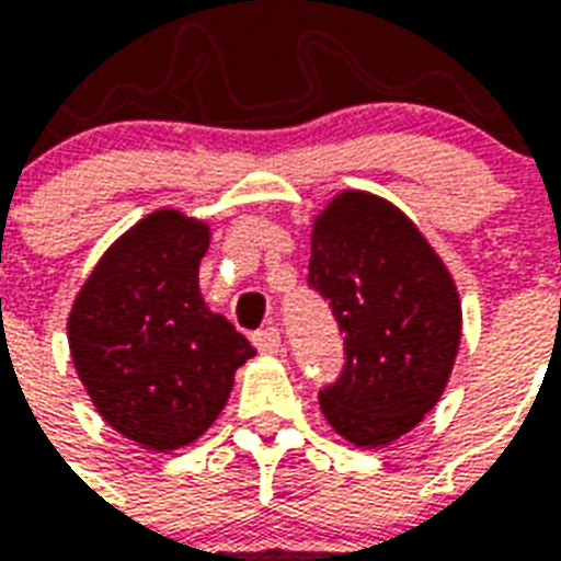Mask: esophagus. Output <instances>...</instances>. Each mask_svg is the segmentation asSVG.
<instances>
[{"label": "esophagus", "mask_w": 561, "mask_h": 561, "mask_svg": "<svg viewBox=\"0 0 561 561\" xmlns=\"http://www.w3.org/2000/svg\"><path fill=\"white\" fill-rule=\"evenodd\" d=\"M253 346L262 355H276V352L282 350V337H279V329H273V325H267V329H262V332L253 334Z\"/></svg>", "instance_id": "esophagus-1"}]
</instances>
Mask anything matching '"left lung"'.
Instances as JSON below:
<instances>
[{
    "instance_id": "obj_1",
    "label": "left lung",
    "mask_w": 561,
    "mask_h": 561,
    "mask_svg": "<svg viewBox=\"0 0 561 561\" xmlns=\"http://www.w3.org/2000/svg\"><path fill=\"white\" fill-rule=\"evenodd\" d=\"M308 285L329 299L346 352L320 390L323 416L358 448L390 445L451 378L462 332L451 273L404 211L350 188L314 218Z\"/></svg>"
}]
</instances>
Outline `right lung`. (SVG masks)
I'll list each match as a JSON object with an SVG mask.
<instances>
[{"label": "right lung", "instance_id": "add662e5", "mask_svg": "<svg viewBox=\"0 0 561 561\" xmlns=\"http://www.w3.org/2000/svg\"><path fill=\"white\" fill-rule=\"evenodd\" d=\"M209 224L157 209L116 238L69 311L75 373L110 427L148 451L206 434L255 350L203 302Z\"/></svg>", "mask_w": 561, "mask_h": 561}]
</instances>
